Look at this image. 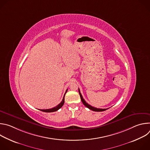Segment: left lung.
I'll return each instance as SVG.
<instances>
[{"mask_svg": "<svg viewBox=\"0 0 150 150\" xmlns=\"http://www.w3.org/2000/svg\"><path fill=\"white\" fill-rule=\"evenodd\" d=\"M78 91H79V94L80 95V97H81V101H82V103L84 105L86 106L87 108H88L89 109H90V110H91L93 111H94V112H103V111H105V110H106L107 109H97V108H94V107H93L91 105L88 104L86 101H85V100L83 98V97H82V95H81V94L80 93L79 89H78Z\"/></svg>", "mask_w": 150, "mask_h": 150, "instance_id": "1", "label": "left lung"}]
</instances>
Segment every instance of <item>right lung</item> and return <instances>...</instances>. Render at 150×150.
Masks as SVG:
<instances>
[{
  "label": "right lung",
  "instance_id": "right-lung-1",
  "mask_svg": "<svg viewBox=\"0 0 150 150\" xmlns=\"http://www.w3.org/2000/svg\"><path fill=\"white\" fill-rule=\"evenodd\" d=\"M67 91H68V89L67 90V91L65 92V94L67 92ZM65 95H64L63 98L62 99V101L60 102V103H59L57 105L54 107V108H52V109H42H42L41 110L40 109V110H41L42 112H56V111L58 110L60 108H61L63 106V105L64 104V102H65Z\"/></svg>",
  "mask_w": 150,
  "mask_h": 150
}]
</instances>
